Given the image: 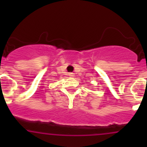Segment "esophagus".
<instances>
[{
    "instance_id": "34e87169",
    "label": "esophagus",
    "mask_w": 147,
    "mask_h": 147,
    "mask_svg": "<svg viewBox=\"0 0 147 147\" xmlns=\"http://www.w3.org/2000/svg\"><path fill=\"white\" fill-rule=\"evenodd\" d=\"M69 76L70 77V78H74V76H75V75H74L73 73H69Z\"/></svg>"
}]
</instances>
